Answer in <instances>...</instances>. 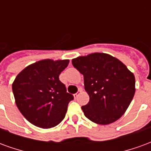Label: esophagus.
<instances>
[{"mask_svg":"<svg viewBox=\"0 0 151 151\" xmlns=\"http://www.w3.org/2000/svg\"><path fill=\"white\" fill-rule=\"evenodd\" d=\"M82 89H79V90H78V91L77 92V93H76V94H74V95H73V97H74V98H75V99L78 98V95H80V94H81V93H82Z\"/></svg>","mask_w":151,"mask_h":151,"instance_id":"34e87169","label":"esophagus"}]
</instances>
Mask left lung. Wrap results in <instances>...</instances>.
<instances>
[{
    "label": "left lung",
    "instance_id": "left-lung-1",
    "mask_svg": "<svg viewBox=\"0 0 151 151\" xmlns=\"http://www.w3.org/2000/svg\"><path fill=\"white\" fill-rule=\"evenodd\" d=\"M84 77L90 101L82 109L98 124L116 121L126 111L135 94V77L126 65L107 53L95 52L72 60Z\"/></svg>",
    "mask_w": 151,
    "mask_h": 151
}]
</instances>
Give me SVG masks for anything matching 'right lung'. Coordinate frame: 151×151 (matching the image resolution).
<instances>
[{"instance_id":"1","label":"right lung","mask_w":151,"mask_h":151,"mask_svg":"<svg viewBox=\"0 0 151 151\" xmlns=\"http://www.w3.org/2000/svg\"><path fill=\"white\" fill-rule=\"evenodd\" d=\"M69 60H42L27 66L12 84L15 103L22 116L35 126L49 129L65 116L73 99L60 81V73Z\"/></svg>"}]
</instances>
